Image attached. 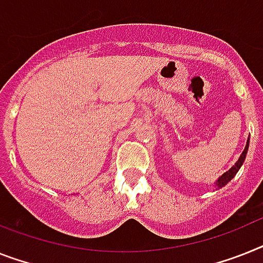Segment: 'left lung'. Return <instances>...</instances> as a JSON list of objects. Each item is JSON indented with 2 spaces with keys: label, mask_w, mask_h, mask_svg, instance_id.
<instances>
[{
  "label": "left lung",
  "mask_w": 263,
  "mask_h": 263,
  "mask_svg": "<svg viewBox=\"0 0 263 263\" xmlns=\"http://www.w3.org/2000/svg\"><path fill=\"white\" fill-rule=\"evenodd\" d=\"M247 151H249V140H247V144H246V146H245V151L242 152L240 157L238 158V161L235 162V165H234L231 169H229V171H227L226 173H223V175L218 179V181H216V186H218V188H222V186H224L226 184L229 183L230 180H233L234 176L238 173V171H239L240 166H242V164H243L245 158H246V155H247Z\"/></svg>",
  "instance_id": "obj_1"
}]
</instances>
